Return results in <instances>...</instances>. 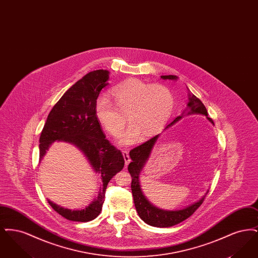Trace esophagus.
I'll list each match as a JSON object with an SVG mask.
<instances>
[{
  "label": "esophagus",
  "instance_id": "34e87169",
  "mask_svg": "<svg viewBox=\"0 0 258 258\" xmlns=\"http://www.w3.org/2000/svg\"><path fill=\"white\" fill-rule=\"evenodd\" d=\"M123 160H124V164L125 166L131 162V158L128 156V152L127 151H123Z\"/></svg>",
  "mask_w": 258,
  "mask_h": 258
}]
</instances>
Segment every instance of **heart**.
Wrapping results in <instances>:
<instances>
[{"label": "heart", "mask_w": 258, "mask_h": 258, "mask_svg": "<svg viewBox=\"0 0 258 258\" xmlns=\"http://www.w3.org/2000/svg\"><path fill=\"white\" fill-rule=\"evenodd\" d=\"M110 96L115 104L106 97L98 98L95 102V115L104 131L113 137L123 132L126 118L121 113L126 115L132 125L120 139L123 145L134 143L139 135L149 138L159 134L171 116L175 103L167 87L134 78L113 87Z\"/></svg>", "instance_id": "1"}]
</instances>
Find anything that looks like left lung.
Segmentation results:
<instances>
[{"mask_svg":"<svg viewBox=\"0 0 258 258\" xmlns=\"http://www.w3.org/2000/svg\"><path fill=\"white\" fill-rule=\"evenodd\" d=\"M160 77L164 80L166 79L176 80L178 78L176 75H161ZM186 109L189 110L187 112V115L189 114L205 115L209 121L214 124L213 120L208 117V113L205 105L202 103V101L199 98H197L192 94H188V103H187ZM182 117H183V114L175 118L174 121L169 123L165 128L171 126L172 124H174L177 121L182 119ZM159 136L160 135H156L150 140L146 141L145 143L141 144L140 146H137L134 148L133 150H131L130 157L132 159V162L128 164L127 169L132 176V192L134 196L135 208L140 219L152 226L170 227L189 218L203 203L204 198L208 192H206V195L201 199H199L197 202H195L194 204L181 210H172V211L163 210V209L158 208L150 203V201L142 192L141 185L139 182V174L142 170L143 166L145 165V163L147 162L150 154L152 152V149L154 147Z\"/></svg>","mask_w":258,"mask_h":258,"instance_id":"obj_1","label":"left lung"}]
</instances>
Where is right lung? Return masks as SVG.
<instances>
[{
	"label": "right lung",
	"mask_w": 258,
	"mask_h": 258,
	"mask_svg": "<svg viewBox=\"0 0 258 258\" xmlns=\"http://www.w3.org/2000/svg\"><path fill=\"white\" fill-rule=\"evenodd\" d=\"M109 72L98 70L87 74L71 87L50 111L39 137V159L55 141L74 144L89 160L101 180L98 196L82 210H70L48 200L50 206L69 221L87 222L99 215L107 184L124 165L122 152L105 138L95 115V102L107 86Z\"/></svg>",
	"instance_id": "obj_1"
}]
</instances>
